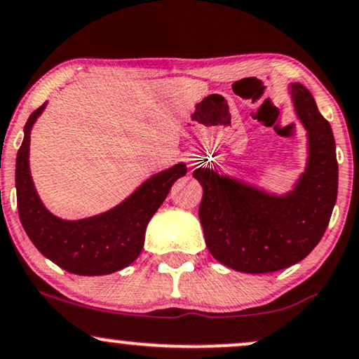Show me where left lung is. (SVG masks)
Here are the masks:
<instances>
[{"label":"left lung","mask_w":359,"mask_h":359,"mask_svg":"<svg viewBox=\"0 0 359 359\" xmlns=\"http://www.w3.org/2000/svg\"><path fill=\"white\" fill-rule=\"evenodd\" d=\"M294 114L308 137L306 167L291 191L278 194L198 167L204 189L198 219L209 252L239 273L286 269L316 248L338 197V161L331 125L303 83L287 85Z\"/></svg>","instance_id":"8db88e82"}]
</instances>
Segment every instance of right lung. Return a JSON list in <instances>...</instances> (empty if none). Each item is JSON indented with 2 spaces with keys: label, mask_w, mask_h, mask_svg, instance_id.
I'll list each match as a JSON object with an SVG mask.
<instances>
[{
  "label": "right lung",
  "mask_w": 359,
  "mask_h": 359,
  "mask_svg": "<svg viewBox=\"0 0 359 359\" xmlns=\"http://www.w3.org/2000/svg\"><path fill=\"white\" fill-rule=\"evenodd\" d=\"M46 102L29 115L16 155V198L20 221L32 243L62 269L79 276H105L130 266L144 249L149 221L165 201L170 187L187 174L184 162L157 172L127 198L105 212L68 221L46 209L29 172V135Z\"/></svg>",
  "instance_id": "right-lung-1"
}]
</instances>
